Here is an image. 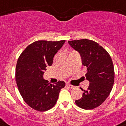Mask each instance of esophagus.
<instances>
[{
  "label": "esophagus",
  "mask_w": 126,
  "mask_h": 126,
  "mask_svg": "<svg viewBox=\"0 0 126 126\" xmlns=\"http://www.w3.org/2000/svg\"><path fill=\"white\" fill-rule=\"evenodd\" d=\"M66 86H67V87H69V88H71V89H74V88H75V86H72V85H71V84H68V83H66Z\"/></svg>",
  "instance_id": "34e87169"
}]
</instances>
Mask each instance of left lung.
Listing matches in <instances>:
<instances>
[{
  "instance_id": "1",
  "label": "left lung",
  "mask_w": 126,
  "mask_h": 126,
  "mask_svg": "<svg viewBox=\"0 0 126 126\" xmlns=\"http://www.w3.org/2000/svg\"><path fill=\"white\" fill-rule=\"evenodd\" d=\"M68 42L80 54L82 64L87 70L86 79L89 81L87 89L84 90L82 97L75 100V103L85 110L95 109L105 101L113 87L115 73L111 57L93 40L80 39Z\"/></svg>"
}]
</instances>
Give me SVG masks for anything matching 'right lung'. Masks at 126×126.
Instances as JSON below:
<instances>
[{
  "label": "right lung",
  "mask_w": 126,
  "mask_h": 126,
  "mask_svg": "<svg viewBox=\"0 0 126 126\" xmlns=\"http://www.w3.org/2000/svg\"><path fill=\"white\" fill-rule=\"evenodd\" d=\"M64 42V40L35 41L26 47L17 60L15 75L17 88L24 101L34 110L44 111L52 109L65 86L64 81L51 84L43 79L46 68L52 65L54 55Z\"/></svg>",
  "instance_id": "1"
}]
</instances>
